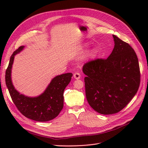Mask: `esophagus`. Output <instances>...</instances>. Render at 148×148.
<instances>
[{
  "label": "esophagus",
  "instance_id": "esophagus-1",
  "mask_svg": "<svg viewBox=\"0 0 148 148\" xmlns=\"http://www.w3.org/2000/svg\"><path fill=\"white\" fill-rule=\"evenodd\" d=\"M73 77H74V78L77 79H78L80 78V77H81V75H80V74L79 73H74L73 75Z\"/></svg>",
  "mask_w": 148,
  "mask_h": 148
}]
</instances>
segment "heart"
Segmentation results:
<instances>
[{
    "instance_id": "1",
    "label": "heart",
    "mask_w": 148,
    "mask_h": 148,
    "mask_svg": "<svg viewBox=\"0 0 148 148\" xmlns=\"http://www.w3.org/2000/svg\"><path fill=\"white\" fill-rule=\"evenodd\" d=\"M96 51L95 50V49H94V50H92V51H91L90 52V53H89V55H90V56L92 57H95L96 56Z\"/></svg>"
}]
</instances>
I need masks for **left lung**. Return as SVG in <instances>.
<instances>
[{"label":"left lung","mask_w":148,"mask_h":148,"mask_svg":"<svg viewBox=\"0 0 148 148\" xmlns=\"http://www.w3.org/2000/svg\"><path fill=\"white\" fill-rule=\"evenodd\" d=\"M114 47L106 59L91 60L83 66L85 92L92 108L104 115L122 110L135 96L140 84L137 56L127 42L113 35Z\"/></svg>","instance_id":"1"}]
</instances>
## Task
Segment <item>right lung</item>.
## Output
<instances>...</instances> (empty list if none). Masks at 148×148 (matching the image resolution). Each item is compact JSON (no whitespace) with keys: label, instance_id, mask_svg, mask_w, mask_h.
Returning <instances> with one entry per match:
<instances>
[{"label":"right lung","instance_id":"obj_1","mask_svg":"<svg viewBox=\"0 0 148 148\" xmlns=\"http://www.w3.org/2000/svg\"><path fill=\"white\" fill-rule=\"evenodd\" d=\"M20 46L11 56L5 72V83L12 99L17 109L26 117L38 122H47L56 118L64 107V91L71 81V73L58 75L53 78L41 95L28 97L20 94L13 85L11 78L15 56L23 50Z\"/></svg>","mask_w":148,"mask_h":148}]
</instances>
